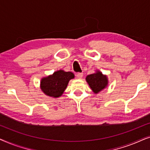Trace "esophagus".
<instances>
[{
	"label": "esophagus",
	"instance_id": "obj_1",
	"mask_svg": "<svg viewBox=\"0 0 150 150\" xmlns=\"http://www.w3.org/2000/svg\"><path fill=\"white\" fill-rule=\"evenodd\" d=\"M83 76V74L82 73H78L76 74V78L78 79H81Z\"/></svg>",
	"mask_w": 150,
	"mask_h": 150
}]
</instances>
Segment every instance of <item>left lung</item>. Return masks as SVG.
I'll list each match as a JSON object with an SVG mask.
<instances>
[{
  "instance_id": "left-lung-1",
  "label": "left lung",
  "mask_w": 150,
  "mask_h": 150,
  "mask_svg": "<svg viewBox=\"0 0 150 150\" xmlns=\"http://www.w3.org/2000/svg\"><path fill=\"white\" fill-rule=\"evenodd\" d=\"M86 81L95 94L99 93L108 85L107 76L103 74L100 70H96L95 73L88 75Z\"/></svg>"
}]
</instances>
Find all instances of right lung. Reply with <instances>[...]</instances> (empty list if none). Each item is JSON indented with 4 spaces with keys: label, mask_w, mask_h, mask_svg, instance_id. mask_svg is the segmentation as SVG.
I'll return each mask as SVG.
<instances>
[{
    "label": "right lung",
    "mask_w": 150,
    "mask_h": 150,
    "mask_svg": "<svg viewBox=\"0 0 150 150\" xmlns=\"http://www.w3.org/2000/svg\"><path fill=\"white\" fill-rule=\"evenodd\" d=\"M73 79H74V74L71 71L60 69L52 74L43 77L40 81V89L49 97L59 98L64 93L69 81Z\"/></svg>",
    "instance_id": "right-lung-1"
}]
</instances>
